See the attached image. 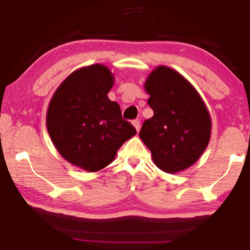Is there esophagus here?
Returning a JSON list of instances; mask_svg holds the SVG:
<instances>
[{"label": "esophagus", "mask_w": 250, "mask_h": 250, "mask_svg": "<svg viewBox=\"0 0 250 250\" xmlns=\"http://www.w3.org/2000/svg\"><path fill=\"white\" fill-rule=\"evenodd\" d=\"M132 125H134V128H135V130H137V132H139V131H140V120H134L133 122H132Z\"/></svg>", "instance_id": "obj_1"}]
</instances>
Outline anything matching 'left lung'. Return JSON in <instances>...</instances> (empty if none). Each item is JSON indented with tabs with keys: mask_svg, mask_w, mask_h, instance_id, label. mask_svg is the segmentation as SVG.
Here are the masks:
<instances>
[{
	"mask_svg": "<svg viewBox=\"0 0 250 250\" xmlns=\"http://www.w3.org/2000/svg\"><path fill=\"white\" fill-rule=\"evenodd\" d=\"M145 89L154 115L143 124L141 140L160 170L177 173L193 166L208 146L211 120L204 100L176 70L158 66Z\"/></svg>",
	"mask_w": 250,
	"mask_h": 250,
	"instance_id": "left-lung-1",
	"label": "left lung"
}]
</instances>
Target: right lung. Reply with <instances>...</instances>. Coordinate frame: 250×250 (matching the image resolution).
<instances>
[{
    "label": "right lung",
    "instance_id": "right-lung-1",
    "mask_svg": "<svg viewBox=\"0 0 250 250\" xmlns=\"http://www.w3.org/2000/svg\"><path fill=\"white\" fill-rule=\"evenodd\" d=\"M115 76L94 64L71 73L48 104L46 126L62 158L87 172H97L115 160L117 151L135 135L122 119L120 105L108 98Z\"/></svg>",
    "mask_w": 250,
    "mask_h": 250
}]
</instances>
